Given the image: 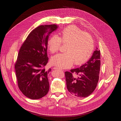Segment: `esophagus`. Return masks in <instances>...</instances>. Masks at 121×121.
<instances>
[{
    "label": "esophagus",
    "mask_w": 121,
    "mask_h": 121,
    "mask_svg": "<svg viewBox=\"0 0 121 121\" xmlns=\"http://www.w3.org/2000/svg\"><path fill=\"white\" fill-rule=\"evenodd\" d=\"M53 69H60V70H62V69H61L60 68H57V67H54L53 68Z\"/></svg>",
    "instance_id": "1"
}]
</instances>
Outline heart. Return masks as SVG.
Returning <instances> with one entry per match:
<instances>
[{
	"label": "heart",
	"instance_id": "obj_1",
	"mask_svg": "<svg viewBox=\"0 0 121 121\" xmlns=\"http://www.w3.org/2000/svg\"><path fill=\"white\" fill-rule=\"evenodd\" d=\"M60 37L53 35L48 41V47L51 53L59 50L61 42L66 44V52L53 56L51 62L53 65L62 68L71 67L74 62L80 65L86 62L92 52L94 42L92 37L87 33L74 25H70L63 29Z\"/></svg>",
	"mask_w": 121,
	"mask_h": 121
}]
</instances>
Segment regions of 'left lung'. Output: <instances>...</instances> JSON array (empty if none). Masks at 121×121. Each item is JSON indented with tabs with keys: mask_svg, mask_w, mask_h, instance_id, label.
I'll use <instances>...</instances> for the list:
<instances>
[{
	"mask_svg": "<svg viewBox=\"0 0 121 121\" xmlns=\"http://www.w3.org/2000/svg\"><path fill=\"white\" fill-rule=\"evenodd\" d=\"M100 60V50L96 48L90 59L84 64L65 73L67 89L73 96L85 98L94 92L99 79ZM73 73L78 77L74 76Z\"/></svg>",
	"mask_w": 121,
	"mask_h": 121,
	"instance_id": "obj_1",
	"label": "left lung"
}]
</instances>
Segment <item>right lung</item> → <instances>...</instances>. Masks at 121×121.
Segmentation results:
<instances>
[{"instance_id":"obj_1","label":"right lung","mask_w":121,"mask_h":121,"mask_svg":"<svg viewBox=\"0 0 121 121\" xmlns=\"http://www.w3.org/2000/svg\"><path fill=\"white\" fill-rule=\"evenodd\" d=\"M58 27L56 24L38 26L31 32L19 51L15 65L18 86L31 99H41L48 92L51 69L44 68L48 60V41L49 35Z\"/></svg>"}]
</instances>
